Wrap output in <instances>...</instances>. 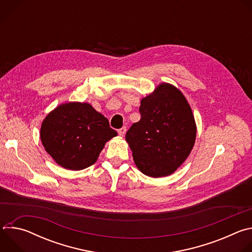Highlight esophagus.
Returning a JSON list of instances; mask_svg holds the SVG:
<instances>
[{"label": "esophagus", "instance_id": "1", "mask_svg": "<svg viewBox=\"0 0 252 252\" xmlns=\"http://www.w3.org/2000/svg\"><path fill=\"white\" fill-rule=\"evenodd\" d=\"M126 126H123L122 128H120V129L118 130V132H119V134H120L121 136H124L125 133H126Z\"/></svg>", "mask_w": 252, "mask_h": 252}]
</instances>
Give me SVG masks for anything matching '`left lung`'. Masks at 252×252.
<instances>
[{"mask_svg":"<svg viewBox=\"0 0 252 252\" xmlns=\"http://www.w3.org/2000/svg\"><path fill=\"white\" fill-rule=\"evenodd\" d=\"M139 113L140 120L126 134L135 165L151 177L173 173L194 146L196 126L190 105L181 91L163 83L141 99Z\"/></svg>","mask_w":252,"mask_h":252,"instance_id":"left-lung-1","label":"left lung"}]
</instances>
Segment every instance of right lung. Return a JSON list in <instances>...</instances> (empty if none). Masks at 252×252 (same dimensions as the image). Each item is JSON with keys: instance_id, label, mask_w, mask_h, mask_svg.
I'll return each mask as SVG.
<instances>
[{"instance_id": "obj_1", "label": "right lung", "mask_w": 252, "mask_h": 252, "mask_svg": "<svg viewBox=\"0 0 252 252\" xmlns=\"http://www.w3.org/2000/svg\"><path fill=\"white\" fill-rule=\"evenodd\" d=\"M40 135L46 152L59 165L81 170L96 161L105 142L118 132L90 103L66 102L46 117Z\"/></svg>"}]
</instances>
